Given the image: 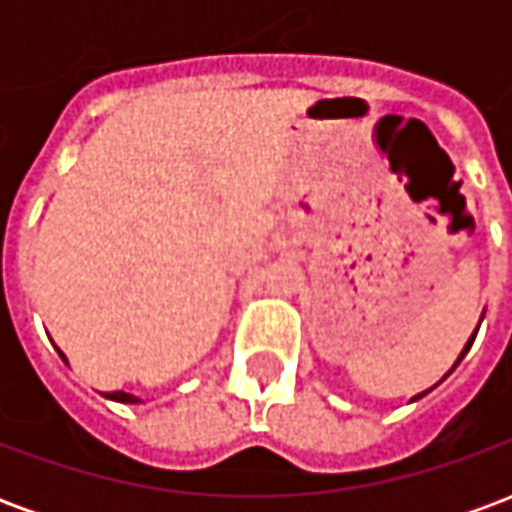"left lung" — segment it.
<instances>
[{"label":"left lung","instance_id":"1","mask_svg":"<svg viewBox=\"0 0 512 512\" xmlns=\"http://www.w3.org/2000/svg\"><path fill=\"white\" fill-rule=\"evenodd\" d=\"M474 337H477V334H472V340H469V343H466V348H463V354L458 356V362H461L463 356H466V351H469V348H472V343H474ZM458 362H455V365H458ZM422 395H425V392H422ZM422 395H417V397H422ZM417 397H414V400H417Z\"/></svg>","mask_w":512,"mask_h":512}]
</instances>
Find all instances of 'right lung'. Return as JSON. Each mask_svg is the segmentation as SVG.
Instances as JSON below:
<instances>
[{
    "label": "right lung",
    "mask_w": 512,
    "mask_h": 512,
    "mask_svg": "<svg viewBox=\"0 0 512 512\" xmlns=\"http://www.w3.org/2000/svg\"><path fill=\"white\" fill-rule=\"evenodd\" d=\"M62 359H65V356H62ZM106 397H112V400H120V403H136V397L128 395V392H112V395H106Z\"/></svg>",
    "instance_id": "1"
}]
</instances>
